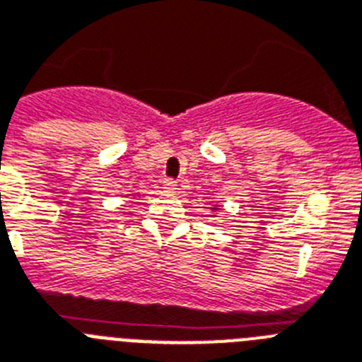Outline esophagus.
I'll return each mask as SVG.
<instances>
[{
  "label": "esophagus",
  "instance_id": "obj_1",
  "mask_svg": "<svg viewBox=\"0 0 362 362\" xmlns=\"http://www.w3.org/2000/svg\"><path fill=\"white\" fill-rule=\"evenodd\" d=\"M176 189H178V187H176V182L173 180V178H165V180H163V191H165V193H176Z\"/></svg>",
  "mask_w": 362,
  "mask_h": 362
}]
</instances>
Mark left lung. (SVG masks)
Listing matches in <instances>:
<instances>
[{"instance_id": "1", "label": "left lung", "mask_w": 362, "mask_h": 362, "mask_svg": "<svg viewBox=\"0 0 362 362\" xmlns=\"http://www.w3.org/2000/svg\"><path fill=\"white\" fill-rule=\"evenodd\" d=\"M211 209H218V208H217V206H215V208H211Z\"/></svg>"}]
</instances>
